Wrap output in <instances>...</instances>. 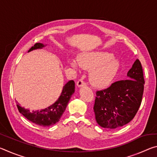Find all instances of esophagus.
I'll return each mask as SVG.
<instances>
[{"instance_id": "obj_1", "label": "esophagus", "mask_w": 157, "mask_h": 157, "mask_svg": "<svg viewBox=\"0 0 157 157\" xmlns=\"http://www.w3.org/2000/svg\"><path fill=\"white\" fill-rule=\"evenodd\" d=\"M77 86H78V87L85 86H86V83L83 80V79H79L78 82H77Z\"/></svg>"}]
</instances>
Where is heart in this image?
I'll use <instances>...</instances> for the list:
<instances>
[{"instance_id": "heart-1", "label": "heart", "mask_w": 157, "mask_h": 157, "mask_svg": "<svg viewBox=\"0 0 157 157\" xmlns=\"http://www.w3.org/2000/svg\"><path fill=\"white\" fill-rule=\"evenodd\" d=\"M71 66L78 69L79 66L86 70L91 71L90 82L98 89H105L110 86L120 68V63L113 59V55L108 52H94L81 55L78 63L71 61Z\"/></svg>"}]
</instances>
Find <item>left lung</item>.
Listing matches in <instances>:
<instances>
[{
  "label": "left lung",
  "instance_id": "1",
  "mask_svg": "<svg viewBox=\"0 0 157 157\" xmlns=\"http://www.w3.org/2000/svg\"><path fill=\"white\" fill-rule=\"evenodd\" d=\"M129 79L117 81L96 91L94 110L100 127L116 129L134 118L142 102L145 80L141 63L136 59L127 73Z\"/></svg>",
  "mask_w": 157,
  "mask_h": 157
}]
</instances>
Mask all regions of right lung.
Segmentation results:
<instances>
[{
    "label": "right lung",
    "mask_w": 157,
    "mask_h": 157,
    "mask_svg": "<svg viewBox=\"0 0 157 157\" xmlns=\"http://www.w3.org/2000/svg\"><path fill=\"white\" fill-rule=\"evenodd\" d=\"M44 46L43 44L36 43L28 50V52L35 49L42 48ZM74 92L75 82L73 80H70L63 86L62 92L58 100L48 108L40 111H33L31 112L29 109L21 107L18 102H17V106L19 112L32 123L41 127H50L54 125L59 121Z\"/></svg>",
    "instance_id": "1"
}]
</instances>
